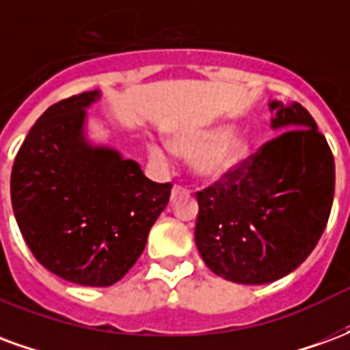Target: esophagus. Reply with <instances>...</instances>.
<instances>
[{"instance_id":"34e87169","label":"esophagus","mask_w":350,"mask_h":350,"mask_svg":"<svg viewBox=\"0 0 350 350\" xmlns=\"http://www.w3.org/2000/svg\"><path fill=\"white\" fill-rule=\"evenodd\" d=\"M187 193H189V191L185 189V187H182V185H174V187H172V195H170V198H172V200H176L178 197L187 195Z\"/></svg>"}]
</instances>
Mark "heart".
Returning a JSON list of instances; mask_svg holds the SVG:
<instances>
[{
  "instance_id": "heart-1",
  "label": "heart",
  "mask_w": 350,
  "mask_h": 350,
  "mask_svg": "<svg viewBox=\"0 0 350 350\" xmlns=\"http://www.w3.org/2000/svg\"><path fill=\"white\" fill-rule=\"evenodd\" d=\"M170 146L182 157L191 159L193 172L206 182H217L242 165L250 153V140L242 133H228L227 127L183 131L170 138ZM150 159L165 167L167 152L157 144L148 146Z\"/></svg>"
}]
</instances>
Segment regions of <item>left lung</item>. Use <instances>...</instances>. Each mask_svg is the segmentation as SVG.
<instances>
[{
  "instance_id": "8db88e82",
  "label": "left lung",
  "mask_w": 350,
  "mask_h": 350,
  "mask_svg": "<svg viewBox=\"0 0 350 350\" xmlns=\"http://www.w3.org/2000/svg\"><path fill=\"white\" fill-rule=\"evenodd\" d=\"M270 110L283 133L197 193L198 253L213 273L242 285L296 270L321 240L334 200V155L315 120L298 103L271 100Z\"/></svg>"
}]
</instances>
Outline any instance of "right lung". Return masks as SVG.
I'll use <instances>...</instances> for the list:
<instances>
[{"label": "right lung", "instance_id": "1", "mask_svg": "<svg viewBox=\"0 0 350 350\" xmlns=\"http://www.w3.org/2000/svg\"><path fill=\"white\" fill-rule=\"evenodd\" d=\"M99 92L52 105L14 157L11 200L27 247L65 281L110 286L142 255L172 183L148 180L140 165L84 137Z\"/></svg>", "mask_w": 350, "mask_h": 350}]
</instances>
